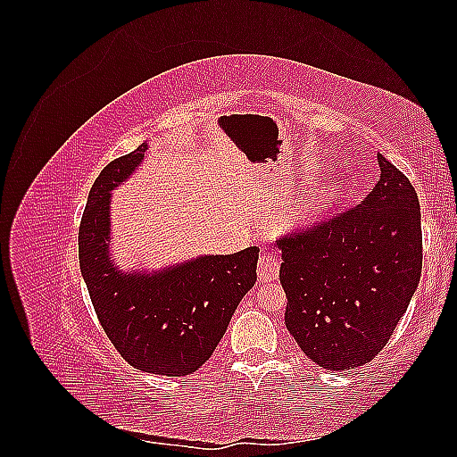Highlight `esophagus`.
<instances>
[{
	"label": "esophagus",
	"instance_id": "esophagus-1",
	"mask_svg": "<svg viewBox=\"0 0 457 457\" xmlns=\"http://www.w3.org/2000/svg\"><path fill=\"white\" fill-rule=\"evenodd\" d=\"M280 262L274 255H261L257 261V274L261 282H272L278 278Z\"/></svg>",
	"mask_w": 457,
	"mask_h": 457
}]
</instances>
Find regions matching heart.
Wrapping results in <instances>:
<instances>
[{
    "label": "heart",
    "mask_w": 457,
    "mask_h": 457,
    "mask_svg": "<svg viewBox=\"0 0 457 457\" xmlns=\"http://www.w3.org/2000/svg\"><path fill=\"white\" fill-rule=\"evenodd\" d=\"M343 196V187L339 183H331V185H324V187H316L311 196L307 200V204L301 207V213L305 219H318L324 217L328 213L329 207H334Z\"/></svg>",
    "instance_id": "1"
}]
</instances>
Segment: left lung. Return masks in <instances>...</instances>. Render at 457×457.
Here are the masks:
<instances>
[{
    "label": "left lung",
    "instance_id": "8db88e82",
    "mask_svg": "<svg viewBox=\"0 0 457 457\" xmlns=\"http://www.w3.org/2000/svg\"><path fill=\"white\" fill-rule=\"evenodd\" d=\"M362 204L280 240L286 328L326 370H351L385 347L421 278V212L408 177L378 154Z\"/></svg>",
    "mask_w": 457,
    "mask_h": 457
}]
</instances>
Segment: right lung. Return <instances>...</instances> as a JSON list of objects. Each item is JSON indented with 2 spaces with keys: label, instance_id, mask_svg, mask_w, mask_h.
I'll return each mask as SVG.
<instances>
[{
  "label": "right lung",
  "instance_id": "1",
  "mask_svg": "<svg viewBox=\"0 0 457 457\" xmlns=\"http://www.w3.org/2000/svg\"><path fill=\"white\" fill-rule=\"evenodd\" d=\"M146 150L143 143L95 179L79 223V269L101 326L131 366L158 376H188L213 354L238 303L253 287L259 247L198 255L160 270L120 269L110 255V202Z\"/></svg>",
  "mask_w": 457,
  "mask_h": 457
}]
</instances>
